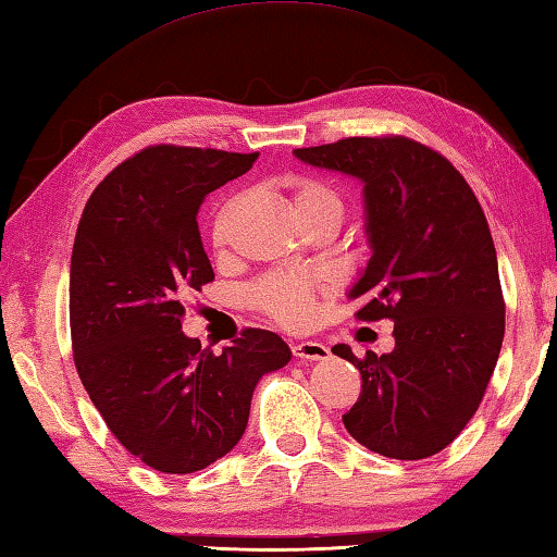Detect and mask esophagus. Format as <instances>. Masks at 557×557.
Instances as JSON below:
<instances>
[{
    "mask_svg": "<svg viewBox=\"0 0 557 557\" xmlns=\"http://www.w3.org/2000/svg\"><path fill=\"white\" fill-rule=\"evenodd\" d=\"M293 356L302 361H324L330 359V349L322 342H298L293 344Z\"/></svg>",
    "mask_w": 557,
    "mask_h": 557,
    "instance_id": "esophagus-1",
    "label": "esophagus"
}]
</instances>
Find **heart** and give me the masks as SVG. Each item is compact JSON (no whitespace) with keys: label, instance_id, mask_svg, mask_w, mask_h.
<instances>
[{"label":"heart","instance_id":"b5f03b06","mask_svg":"<svg viewBox=\"0 0 557 557\" xmlns=\"http://www.w3.org/2000/svg\"><path fill=\"white\" fill-rule=\"evenodd\" d=\"M286 188L290 194L293 211H296L306 227L320 223H339L342 220V196L330 184L308 180V176H296V180L286 184ZM239 201H243L239 196H227L215 208L211 218V243L215 251H225L230 245V230H233ZM249 302L259 312H264L267 318L278 322L281 327L302 330L306 324H310L314 314V288L310 281L300 276L269 274L249 288Z\"/></svg>","mask_w":557,"mask_h":557}]
</instances>
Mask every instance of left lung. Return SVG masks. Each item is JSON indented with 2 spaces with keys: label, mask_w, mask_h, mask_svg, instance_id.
Masks as SVG:
<instances>
[{
  "label": "left lung",
  "mask_w": 557,
  "mask_h": 557,
  "mask_svg": "<svg viewBox=\"0 0 557 557\" xmlns=\"http://www.w3.org/2000/svg\"><path fill=\"white\" fill-rule=\"evenodd\" d=\"M363 182L371 259L349 298L363 322L393 320L395 349L332 354L361 373L342 417L356 442L397 460L444 450L473 419L505 339L497 251L473 188L444 154L405 135L293 150Z\"/></svg>",
  "instance_id": "obj_1"
}]
</instances>
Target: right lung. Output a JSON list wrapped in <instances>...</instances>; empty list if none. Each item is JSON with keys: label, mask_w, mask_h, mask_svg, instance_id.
Returning <instances> with one entry per match:
<instances>
[{"label": "right lung", "mask_w": 557, "mask_h": 557, "mask_svg": "<svg viewBox=\"0 0 557 557\" xmlns=\"http://www.w3.org/2000/svg\"><path fill=\"white\" fill-rule=\"evenodd\" d=\"M257 157L150 145L94 188L77 225L70 261L77 373L111 434L160 473H196L230 454L259 377L290 361L288 344L269 330H243L223 354L182 332L184 296L215 278L198 208Z\"/></svg>", "instance_id": "obj_1"}]
</instances>
